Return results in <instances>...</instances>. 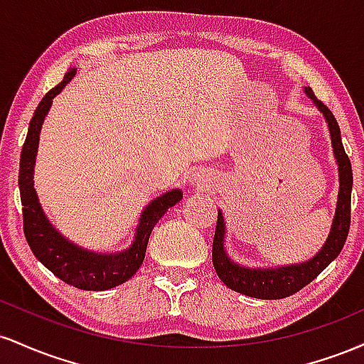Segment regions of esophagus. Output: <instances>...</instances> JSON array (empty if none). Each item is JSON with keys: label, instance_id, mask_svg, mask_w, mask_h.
I'll return each mask as SVG.
<instances>
[{"label": "esophagus", "instance_id": "obj_1", "mask_svg": "<svg viewBox=\"0 0 364 364\" xmlns=\"http://www.w3.org/2000/svg\"><path fill=\"white\" fill-rule=\"evenodd\" d=\"M195 181H196V183H203V178H200V176H198V178L195 179Z\"/></svg>", "mask_w": 364, "mask_h": 364}]
</instances>
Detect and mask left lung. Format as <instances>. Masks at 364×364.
<instances>
[{"instance_id":"1","label":"left lung","mask_w":364,"mask_h":364,"mask_svg":"<svg viewBox=\"0 0 364 364\" xmlns=\"http://www.w3.org/2000/svg\"><path fill=\"white\" fill-rule=\"evenodd\" d=\"M308 97L315 102L318 111L325 116L328 124L330 139H332L333 156H336L337 166H339V195H337L336 215H333L332 228H330L328 237L325 245L315 257L308 262L294 263V265L275 267V269H248L232 262L224 248L225 224L224 215L219 210L217 214V225L214 243H212V262L219 279L229 289L241 292L245 296H252L258 299H282L294 294L304 286H308L313 279H316L321 270L330 265V262L339 257L342 246L348 240L350 225V190H353V169L350 161L346 154L344 145L341 140V128L337 119L333 118L332 111L318 101L310 87H304Z\"/></svg>"}]
</instances>
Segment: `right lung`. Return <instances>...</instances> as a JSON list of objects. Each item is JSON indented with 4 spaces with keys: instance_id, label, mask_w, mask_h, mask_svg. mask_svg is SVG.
Wrapping results in <instances>:
<instances>
[{
    "instance_id": "1",
    "label": "right lung",
    "mask_w": 364,
    "mask_h": 364,
    "mask_svg": "<svg viewBox=\"0 0 364 364\" xmlns=\"http://www.w3.org/2000/svg\"><path fill=\"white\" fill-rule=\"evenodd\" d=\"M75 73H77L75 68L68 70L63 82L44 95L32 116L31 124H28L27 139H25L22 154H20L18 171L23 232L37 260L61 281L83 291H106L127 282L136 274L145 258V250H147L154 225L168 212V208L176 205L183 198V191L171 190L152 200L141 212L132 246L119 253L89 252V250L68 241L58 232L56 228H53V224L43 212L39 198H37L34 188V166L37 147H39V133L46 114L51 107L53 99L65 89L66 83L72 82Z\"/></svg>"
}]
</instances>
